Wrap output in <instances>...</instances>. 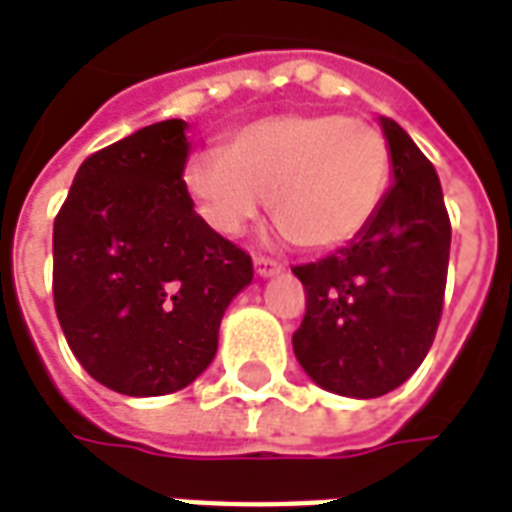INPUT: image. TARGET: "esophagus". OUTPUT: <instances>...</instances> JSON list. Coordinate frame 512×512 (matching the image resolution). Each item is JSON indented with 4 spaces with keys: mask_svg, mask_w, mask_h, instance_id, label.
<instances>
[{
    "mask_svg": "<svg viewBox=\"0 0 512 512\" xmlns=\"http://www.w3.org/2000/svg\"><path fill=\"white\" fill-rule=\"evenodd\" d=\"M279 271H282V266L279 263H274V260H268V257H255V274L257 277H277Z\"/></svg>",
    "mask_w": 512,
    "mask_h": 512,
    "instance_id": "34e87169",
    "label": "esophagus"
}]
</instances>
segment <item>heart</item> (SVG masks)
I'll list each match as a JSON object with an SVG mask.
<instances>
[{
  "mask_svg": "<svg viewBox=\"0 0 512 512\" xmlns=\"http://www.w3.org/2000/svg\"><path fill=\"white\" fill-rule=\"evenodd\" d=\"M389 183V145L367 120L288 112L255 120L224 139L222 156L200 153L183 186L208 227L244 233L263 211L296 244L326 252L348 244L376 216Z\"/></svg>",
  "mask_w": 512,
  "mask_h": 512,
  "instance_id": "heart-1",
  "label": "heart"
}]
</instances>
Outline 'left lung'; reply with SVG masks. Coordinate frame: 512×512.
I'll return each instance as SVG.
<instances>
[{"mask_svg":"<svg viewBox=\"0 0 512 512\" xmlns=\"http://www.w3.org/2000/svg\"><path fill=\"white\" fill-rule=\"evenodd\" d=\"M392 186L362 233L296 266L307 315L293 354L326 392L370 400L411 378L439 329L450 216L436 169L392 117H381Z\"/></svg>","mask_w":512,"mask_h":512,"instance_id":"1","label":"left lung"}]
</instances>
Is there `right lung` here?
I'll list each match as a JSON object with an SVG mask.
<instances>
[{
    "label": "right lung",
    "mask_w": 512,
    "mask_h": 512,
    "mask_svg": "<svg viewBox=\"0 0 512 512\" xmlns=\"http://www.w3.org/2000/svg\"><path fill=\"white\" fill-rule=\"evenodd\" d=\"M186 120L84 161L54 222V307L73 356L120 395L178 392L211 365L252 260L194 213Z\"/></svg>",
    "instance_id": "1"
}]
</instances>
